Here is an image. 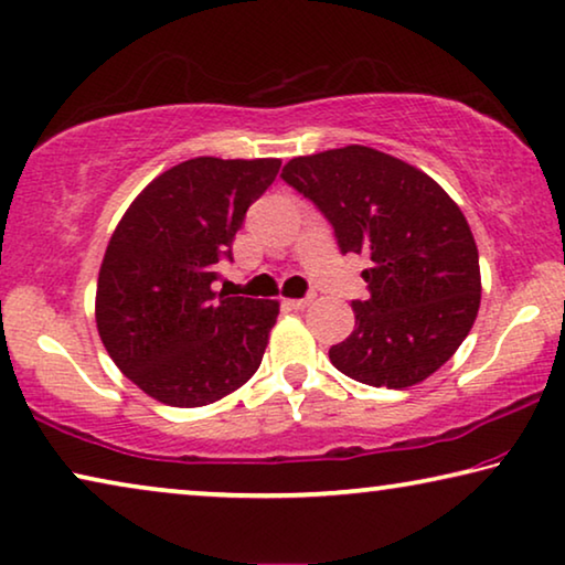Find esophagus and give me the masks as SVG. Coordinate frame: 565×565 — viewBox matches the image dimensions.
I'll return each mask as SVG.
<instances>
[{
  "mask_svg": "<svg viewBox=\"0 0 565 565\" xmlns=\"http://www.w3.org/2000/svg\"><path fill=\"white\" fill-rule=\"evenodd\" d=\"M311 301H315V294H309V297H305V299H286L284 305L291 307V309H307Z\"/></svg>",
  "mask_w": 565,
  "mask_h": 565,
  "instance_id": "1",
  "label": "esophagus"
}]
</instances>
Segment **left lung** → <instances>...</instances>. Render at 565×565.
<instances>
[{"instance_id":"8db88e82","label":"left lung","mask_w":565,"mask_h":565,"mask_svg":"<svg viewBox=\"0 0 565 565\" xmlns=\"http://www.w3.org/2000/svg\"><path fill=\"white\" fill-rule=\"evenodd\" d=\"M281 177L332 223L342 254H367L370 297L332 365L375 388L434 375L475 324L482 279L475 235L439 182L398 157L350 145L294 157Z\"/></svg>"}]
</instances>
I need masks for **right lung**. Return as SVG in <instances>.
<instances>
[{"instance_id":"add662e5","label":"right lung","mask_w":565,"mask_h":565,"mask_svg":"<svg viewBox=\"0 0 565 565\" xmlns=\"http://www.w3.org/2000/svg\"><path fill=\"white\" fill-rule=\"evenodd\" d=\"M281 159L195 157L154 177L116 225L96 286V327L116 367L174 408L250 381L279 317L276 299L213 291L217 264Z\"/></svg>"}]
</instances>
